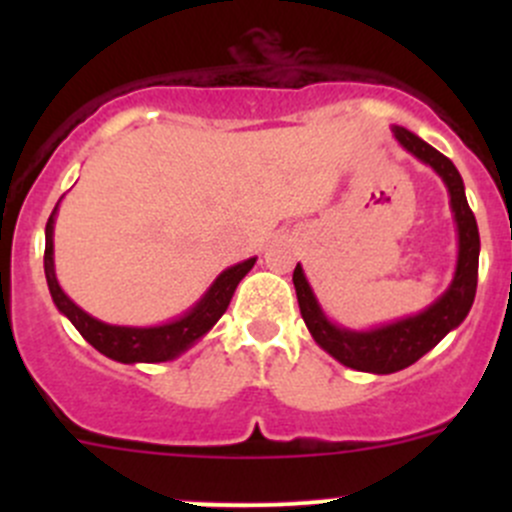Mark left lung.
I'll use <instances>...</instances> for the list:
<instances>
[{"instance_id":"8db88e82","label":"left lung","mask_w":512,"mask_h":512,"mask_svg":"<svg viewBox=\"0 0 512 512\" xmlns=\"http://www.w3.org/2000/svg\"><path fill=\"white\" fill-rule=\"evenodd\" d=\"M391 131L411 156L431 165L441 175L448 195H451V210L458 230V262L451 287L431 307L414 314V317L399 319V322L384 324V327L369 329V332H354V329H344L329 322L327 314L319 307L317 297H314L312 287H309L307 277H304L302 265L294 267L292 275L299 312H302V319L314 342L349 369L371 371V374H394V371L416 364L423 354L431 352L451 329H456L466 319L478 287L480 237L476 215L468 208L461 173L451 160L433 146H428L426 141H421L416 133L401 126H394Z\"/></svg>"}]
</instances>
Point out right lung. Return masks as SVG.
<instances>
[{"label":"right lung","mask_w":512,"mask_h":512,"mask_svg":"<svg viewBox=\"0 0 512 512\" xmlns=\"http://www.w3.org/2000/svg\"><path fill=\"white\" fill-rule=\"evenodd\" d=\"M59 208V205H56ZM54 213L49 215V223H46V247H44V272H46V285H49L51 299L59 307L61 314L69 317V322L79 329L81 337L98 349L101 354H106L108 359L121 361V364H156V361H170L175 356H180L185 349L193 347L198 339H203L210 329L215 327L220 317L225 314L227 304H230L232 294H235L237 285H240L242 277L252 270L257 257L240 262V265L227 267L223 275L210 285L208 292L200 297V302L195 304L190 312H185L183 317L173 319L168 324H158V327H116V324L98 322L96 317L86 314L84 309L76 307L69 297L64 294V289L59 287L54 272Z\"/></svg>","instance_id":"right-lung-1"}]
</instances>
